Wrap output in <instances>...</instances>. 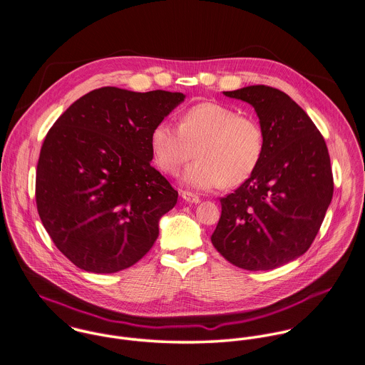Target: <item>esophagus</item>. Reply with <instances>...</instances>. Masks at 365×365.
I'll return each instance as SVG.
<instances>
[{
	"label": "esophagus",
	"instance_id": "1",
	"mask_svg": "<svg viewBox=\"0 0 365 365\" xmlns=\"http://www.w3.org/2000/svg\"><path fill=\"white\" fill-rule=\"evenodd\" d=\"M180 196H182V199H183L185 202H187V203H200V197L196 196V195L192 193V192H182Z\"/></svg>",
	"mask_w": 365,
	"mask_h": 365
}]
</instances>
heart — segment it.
Instances as JSON below:
<instances>
[{
	"instance_id": "b5f03b06",
	"label": "heart",
	"mask_w": 365,
	"mask_h": 365,
	"mask_svg": "<svg viewBox=\"0 0 365 365\" xmlns=\"http://www.w3.org/2000/svg\"><path fill=\"white\" fill-rule=\"evenodd\" d=\"M195 148L197 160L185 173L189 186L202 190L238 186L259 166L265 133L254 115L216 101L186 108L179 127L162 121L150 133L155 162L168 175H178Z\"/></svg>"
}]
</instances>
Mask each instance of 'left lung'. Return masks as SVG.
Masks as SVG:
<instances>
[{"label":"left lung","mask_w":365,"mask_h":365,"mask_svg":"<svg viewBox=\"0 0 365 365\" xmlns=\"http://www.w3.org/2000/svg\"><path fill=\"white\" fill-rule=\"evenodd\" d=\"M250 103L265 133L259 166L220 199L212 242L232 265L268 271L304 254L333 197V172L323 135L284 91L248 86L224 91Z\"/></svg>","instance_id":"8db88e82"}]
</instances>
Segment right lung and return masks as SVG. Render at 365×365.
I'll list each match as a JSON object with an SVG mask.
<instances>
[{
    "instance_id": "1",
    "label": "right lung",
    "mask_w": 365,
    "mask_h": 365,
    "mask_svg": "<svg viewBox=\"0 0 365 365\" xmlns=\"http://www.w3.org/2000/svg\"><path fill=\"white\" fill-rule=\"evenodd\" d=\"M183 98L101 87L74 101L48 131L36 207L56 248L80 269L118 272L152 248L178 192L150 165V133Z\"/></svg>"
}]
</instances>
